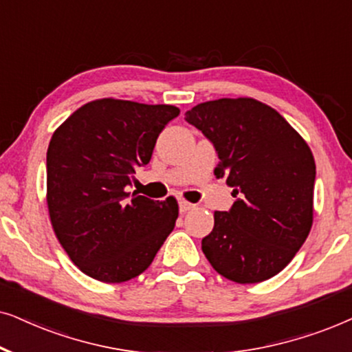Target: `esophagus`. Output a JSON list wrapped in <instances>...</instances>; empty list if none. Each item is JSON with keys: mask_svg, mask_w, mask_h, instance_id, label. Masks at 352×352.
<instances>
[{"mask_svg": "<svg viewBox=\"0 0 352 352\" xmlns=\"http://www.w3.org/2000/svg\"><path fill=\"white\" fill-rule=\"evenodd\" d=\"M179 208H180V212H186V210L193 209L195 204H191V203H188V201H185V199H180L179 201Z\"/></svg>", "mask_w": 352, "mask_h": 352, "instance_id": "obj_1", "label": "esophagus"}]
</instances>
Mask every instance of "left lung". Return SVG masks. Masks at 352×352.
Instances as JSON below:
<instances>
[{
    "instance_id": "8db88e82",
    "label": "left lung",
    "mask_w": 352,
    "mask_h": 352,
    "mask_svg": "<svg viewBox=\"0 0 352 352\" xmlns=\"http://www.w3.org/2000/svg\"><path fill=\"white\" fill-rule=\"evenodd\" d=\"M185 120L214 144L217 179L236 201L215 210L201 248L236 283H259L289 264L312 227L316 162L301 135L252 98H222L186 111Z\"/></svg>"
}]
</instances>
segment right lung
Wrapping results in <instances>:
<instances>
[{"mask_svg":"<svg viewBox=\"0 0 352 352\" xmlns=\"http://www.w3.org/2000/svg\"><path fill=\"white\" fill-rule=\"evenodd\" d=\"M180 114L168 104L96 100L78 107L51 137L46 201L70 261L88 277L127 282L151 265L175 227L179 204L127 193L164 127Z\"/></svg>","mask_w":352,"mask_h":352,"instance_id":"obj_1","label":"right lung"}]
</instances>
